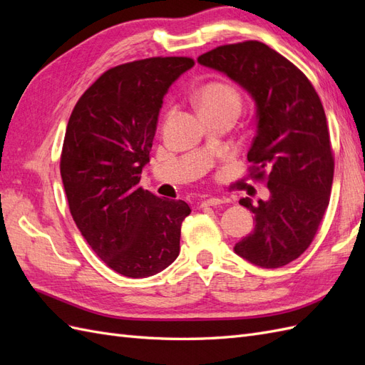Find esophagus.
<instances>
[{"mask_svg": "<svg viewBox=\"0 0 365 365\" xmlns=\"http://www.w3.org/2000/svg\"><path fill=\"white\" fill-rule=\"evenodd\" d=\"M224 201L220 197H207L201 202V207H216V205H222Z\"/></svg>", "mask_w": 365, "mask_h": 365, "instance_id": "1", "label": "esophagus"}]
</instances>
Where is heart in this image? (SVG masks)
Listing matches in <instances>:
<instances>
[{
  "label": "heart",
  "mask_w": 365,
  "mask_h": 365,
  "mask_svg": "<svg viewBox=\"0 0 365 365\" xmlns=\"http://www.w3.org/2000/svg\"><path fill=\"white\" fill-rule=\"evenodd\" d=\"M196 102L201 113L233 111L239 114L242 101L240 94L233 85L225 82H210L196 94Z\"/></svg>",
  "instance_id": "obj_1"
}]
</instances>
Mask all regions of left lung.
I'll return each mask as SVG.
<instances>
[{"label":"left lung","mask_w":365,"mask_h":365,"mask_svg":"<svg viewBox=\"0 0 365 365\" xmlns=\"http://www.w3.org/2000/svg\"><path fill=\"white\" fill-rule=\"evenodd\" d=\"M197 62L227 74L257 108L248 161L271 196L239 201L256 225L235 251L262 268L284 267L312 244L332 190L335 163L322 101L292 62L259 41L216 47Z\"/></svg>","instance_id":"left-lung-1"}]
</instances>
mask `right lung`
Listing matches in <instances>:
<instances>
[{"label":"right lung","mask_w":365,"mask_h":365,"mask_svg":"<svg viewBox=\"0 0 365 365\" xmlns=\"http://www.w3.org/2000/svg\"><path fill=\"white\" fill-rule=\"evenodd\" d=\"M195 65L149 58L105 71L77 101L61 153L70 212L88 245L109 268L150 277L178 257L190 207L140 187L163 97Z\"/></svg>","instance_id":"1"}]
</instances>
